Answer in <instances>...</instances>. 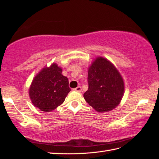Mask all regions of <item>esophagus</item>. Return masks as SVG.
Segmentation results:
<instances>
[{"label":"esophagus","mask_w":159,"mask_h":159,"mask_svg":"<svg viewBox=\"0 0 159 159\" xmlns=\"http://www.w3.org/2000/svg\"><path fill=\"white\" fill-rule=\"evenodd\" d=\"M74 90L76 91V92H81V91H82V88H81V87L79 86V87H76V88H74Z\"/></svg>","instance_id":"1"}]
</instances>
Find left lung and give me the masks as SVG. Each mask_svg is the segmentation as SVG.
Returning <instances> with one entry per match:
<instances>
[{
	"mask_svg": "<svg viewBox=\"0 0 159 159\" xmlns=\"http://www.w3.org/2000/svg\"><path fill=\"white\" fill-rule=\"evenodd\" d=\"M89 88L83 96L98 112L115 109L122 98L124 83L113 64L102 57H97L88 69Z\"/></svg>",
	"mask_w": 159,
	"mask_h": 159,
	"instance_id": "8db88e82",
	"label": "left lung"
}]
</instances>
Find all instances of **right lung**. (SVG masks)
Segmentation results:
<instances>
[{
	"label": "right lung",
	"mask_w": 159,
	"mask_h": 159,
	"mask_svg": "<svg viewBox=\"0 0 159 159\" xmlns=\"http://www.w3.org/2000/svg\"><path fill=\"white\" fill-rule=\"evenodd\" d=\"M68 84L62 69L54 63L43 67L35 76L29 88V97L35 107L50 112L64 102L71 91Z\"/></svg>",
	"instance_id": "obj_1"
}]
</instances>
